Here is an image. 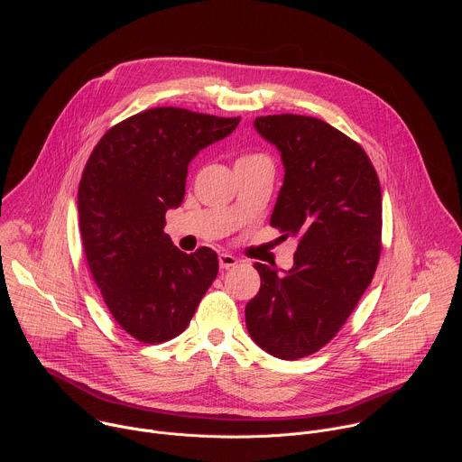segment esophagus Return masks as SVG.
<instances>
[{
	"instance_id": "esophagus-1",
	"label": "esophagus",
	"mask_w": 462,
	"mask_h": 462,
	"mask_svg": "<svg viewBox=\"0 0 462 462\" xmlns=\"http://www.w3.org/2000/svg\"><path fill=\"white\" fill-rule=\"evenodd\" d=\"M236 265H237V257H236V255L226 254V252L219 254V267H221L223 271H228V269H232V267H236Z\"/></svg>"
}]
</instances>
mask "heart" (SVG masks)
Listing matches in <instances>:
<instances>
[{
	"mask_svg": "<svg viewBox=\"0 0 462 462\" xmlns=\"http://www.w3.org/2000/svg\"><path fill=\"white\" fill-rule=\"evenodd\" d=\"M263 155H259V153H248V155H243V157H239V161L237 162H243V161H254V159H261Z\"/></svg>",
	"mask_w": 462,
	"mask_h": 462,
	"instance_id": "heart-1",
	"label": "heart"
}]
</instances>
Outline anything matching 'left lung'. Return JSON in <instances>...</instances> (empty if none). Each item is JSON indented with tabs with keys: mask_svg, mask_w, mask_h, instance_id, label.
<instances>
[{
	"mask_svg": "<svg viewBox=\"0 0 462 462\" xmlns=\"http://www.w3.org/2000/svg\"><path fill=\"white\" fill-rule=\"evenodd\" d=\"M283 159L285 180L271 226L298 239L294 267L280 274L255 263L261 287L246 303L252 340L298 360L331 342L369 287L382 250V191L364 148L319 118L254 120Z\"/></svg>",
	"mask_w": 462,
	"mask_h": 462,
	"instance_id": "1",
	"label": "left lung"
}]
</instances>
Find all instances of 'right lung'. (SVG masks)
<instances>
[{
  "instance_id": "obj_1",
  "label": "right lung",
  "mask_w": 462,
  "mask_h": 462,
  "mask_svg": "<svg viewBox=\"0 0 462 462\" xmlns=\"http://www.w3.org/2000/svg\"><path fill=\"white\" fill-rule=\"evenodd\" d=\"M237 124L153 107L109 127L88 159L79 186L88 267L115 321L143 344L180 335L217 276V254L180 252L164 216L184 199L189 161Z\"/></svg>"
}]
</instances>
